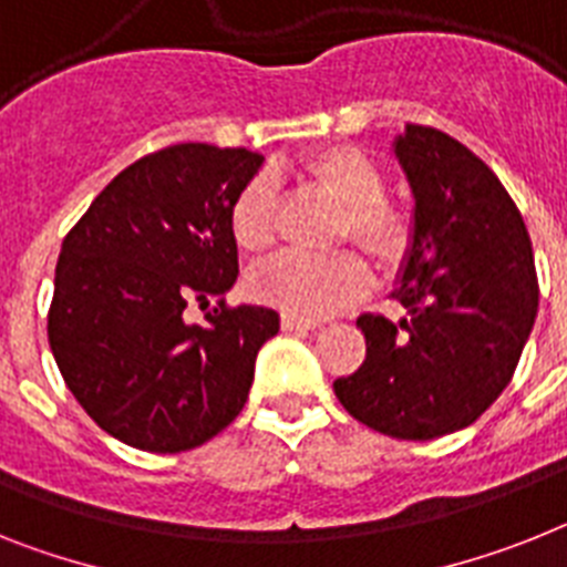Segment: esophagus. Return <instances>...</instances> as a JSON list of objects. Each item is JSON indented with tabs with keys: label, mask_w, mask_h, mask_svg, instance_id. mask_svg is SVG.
I'll return each instance as SVG.
<instances>
[{
	"label": "esophagus",
	"mask_w": 567,
	"mask_h": 567,
	"mask_svg": "<svg viewBox=\"0 0 567 567\" xmlns=\"http://www.w3.org/2000/svg\"><path fill=\"white\" fill-rule=\"evenodd\" d=\"M320 322L317 320H306V317H293V313H282V328L285 331H311Z\"/></svg>",
	"instance_id": "esophagus-1"
}]
</instances>
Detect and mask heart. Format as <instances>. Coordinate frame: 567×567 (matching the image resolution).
Listing matches in <instances>:
<instances>
[{"label":"heart","mask_w":567,"mask_h":567,"mask_svg":"<svg viewBox=\"0 0 567 567\" xmlns=\"http://www.w3.org/2000/svg\"><path fill=\"white\" fill-rule=\"evenodd\" d=\"M302 173L342 204L337 239L354 241L383 270L406 261L415 245V218L386 198V175L360 146H326L302 161ZM230 236L245 254H265L276 236V195L265 175H256L230 204ZM250 293L265 306L293 317H328L363 299L372 288V268L354 250L328 256L282 254L250 274Z\"/></svg>","instance_id":"b5f03b06"}]
</instances>
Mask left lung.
Masks as SVG:
<instances>
[{"label":"left lung","mask_w":567,"mask_h":567,"mask_svg":"<svg viewBox=\"0 0 567 567\" xmlns=\"http://www.w3.org/2000/svg\"><path fill=\"white\" fill-rule=\"evenodd\" d=\"M394 152L415 193V245L392 293L406 313L357 320L365 360L334 392L365 426L430 441L478 421L507 389L539 279L522 213L475 152L417 123Z\"/></svg>","instance_id":"1"}]
</instances>
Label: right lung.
<instances>
[{
    "instance_id": "1",
    "label": "right lung",
    "mask_w": 567,
    "mask_h": 567,
    "mask_svg": "<svg viewBox=\"0 0 567 567\" xmlns=\"http://www.w3.org/2000/svg\"><path fill=\"white\" fill-rule=\"evenodd\" d=\"M261 166L247 150L175 144L92 202L56 259L49 342L100 430L146 453L202 446L239 415L279 313L227 306L239 276L230 204ZM217 308L183 322L189 301Z\"/></svg>"
}]
</instances>
